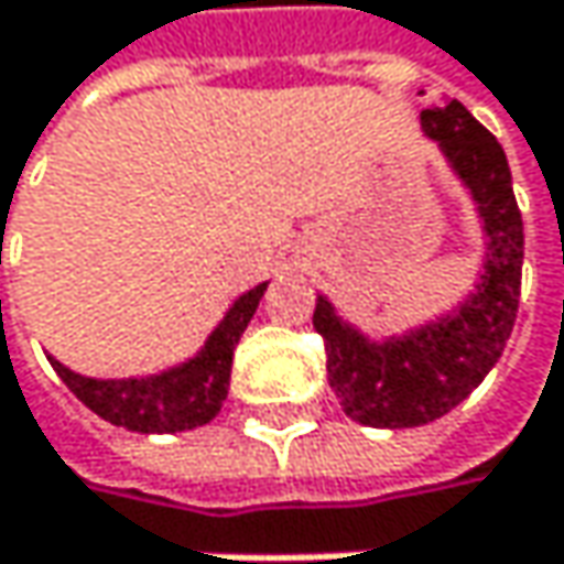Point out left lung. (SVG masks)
I'll use <instances>...</instances> for the list:
<instances>
[{
	"label": "left lung",
	"instance_id": "1",
	"mask_svg": "<svg viewBox=\"0 0 564 564\" xmlns=\"http://www.w3.org/2000/svg\"><path fill=\"white\" fill-rule=\"evenodd\" d=\"M421 127L470 188L490 254L460 310L386 343H369L316 296L313 326L326 346L329 389L352 421L369 427H417L457 408L503 356L519 310L522 215L503 147L460 100L421 110Z\"/></svg>",
	"mask_w": 564,
	"mask_h": 564
}]
</instances>
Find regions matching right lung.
I'll return each instance as SVG.
<instances>
[{"instance_id": "add662e5", "label": "right lung", "mask_w": 564, "mask_h": 564, "mask_svg": "<svg viewBox=\"0 0 564 564\" xmlns=\"http://www.w3.org/2000/svg\"><path fill=\"white\" fill-rule=\"evenodd\" d=\"M264 290L268 283H258L254 290L238 296L235 306L218 323V329L208 336L205 349L170 372L147 379H87L64 369L57 359H52V366L61 382L94 414L117 427L140 434H172L202 427L221 411V401L228 398L235 346L248 329Z\"/></svg>"}]
</instances>
